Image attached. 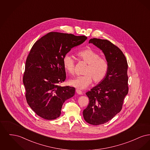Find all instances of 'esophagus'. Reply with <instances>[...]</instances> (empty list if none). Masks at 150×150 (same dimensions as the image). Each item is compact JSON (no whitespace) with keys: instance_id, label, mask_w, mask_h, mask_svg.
Listing matches in <instances>:
<instances>
[{"instance_id":"1","label":"esophagus","mask_w":150,"mask_h":150,"mask_svg":"<svg viewBox=\"0 0 150 150\" xmlns=\"http://www.w3.org/2000/svg\"><path fill=\"white\" fill-rule=\"evenodd\" d=\"M76 93H78V94H83V92L80 91V90H79V89H76Z\"/></svg>"}]
</instances>
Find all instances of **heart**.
<instances>
[{"label": "heart", "instance_id": "1", "mask_svg": "<svg viewBox=\"0 0 150 150\" xmlns=\"http://www.w3.org/2000/svg\"><path fill=\"white\" fill-rule=\"evenodd\" d=\"M79 59L87 64L83 74L84 75L71 79L69 81L70 86L79 89H84L92 83H98L102 81L107 75L108 70V62L104 57L91 48H86L77 52ZM63 66L66 71L70 74L75 72V61L69 53L65 54L63 58Z\"/></svg>", "mask_w": 150, "mask_h": 150}]
</instances>
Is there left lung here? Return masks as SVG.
Listing matches in <instances>:
<instances>
[{
	"label": "left lung",
	"mask_w": 150,
	"mask_h": 150,
	"mask_svg": "<svg viewBox=\"0 0 150 150\" xmlns=\"http://www.w3.org/2000/svg\"><path fill=\"white\" fill-rule=\"evenodd\" d=\"M89 43L102 50L109 66L105 79L86 93L89 103L83 111L84 119L98 125L111 120L122 109L128 93V63L122 52L109 40L93 38Z\"/></svg>",
	"instance_id": "1"
}]
</instances>
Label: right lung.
Masks as SVG:
<instances>
[{
	"label": "right lung",
	"instance_id": "obj_1",
	"mask_svg": "<svg viewBox=\"0 0 150 150\" xmlns=\"http://www.w3.org/2000/svg\"><path fill=\"white\" fill-rule=\"evenodd\" d=\"M86 39V36L50 32L32 47L26 61L23 83L28 105L43 119L58 117L65 100L74 96L75 88L58 86L66 78L63 58Z\"/></svg>",
	"mask_w": 150,
	"mask_h": 150
}]
</instances>
